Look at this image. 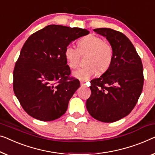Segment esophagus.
<instances>
[{"label":"esophagus","mask_w":155,"mask_h":155,"mask_svg":"<svg viewBox=\"0 0 155 155\" xmlns=\"http://www.w3.org/2000/svg\"><path fill=\"white\" fill-rule=\"evenodd\" d=\"M80 84H81V86H85V83L83 81H80Z\"/></svg>","instance_id":"esophagus-1"}]
</instances>
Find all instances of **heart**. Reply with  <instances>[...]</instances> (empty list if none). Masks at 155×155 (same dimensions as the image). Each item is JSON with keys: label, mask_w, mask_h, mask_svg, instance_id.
<instances>
[{"label": "heart", "mask_w": 155, "mask_h": 155, "mask_svg": "<svg viewBox=\"0 0 155 155\" xmlns=\"http://www.w3.org/2000/svg\"><path fill=\"white\" fill-rule=\"evenodd\" d=\"M78 48L73 45H69L65 49L64 56L68 66L71 68L77 66L80 53L88 52L86 66L74 71L72 75L80 80H87L100 72H104L110 66L113 58V50L108 42L97 35H89L78 41Z\"/></svg>", "instance_id": "1"}]
</instances>
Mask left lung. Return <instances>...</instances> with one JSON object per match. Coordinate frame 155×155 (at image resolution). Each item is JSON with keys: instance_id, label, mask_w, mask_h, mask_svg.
<instances>
[{"instance_id": "8db88e82", "label": "left lung", "mask_w": 155, "mask_h": 155, "mask_svg": "<svg viewBox=\"0 0 155 155\" xmlns=\"http://www.w3.org/2000/svg\"><path fill=\"white\" fill-rule=\"evenodd\" d=\"M94 31L106 38L113 58L107 70L91 81V95L86 106L94 119L111 123L127 116L137 104L144 81L143 64L133 44L122 33L107 28Z\"/></svg>"}]
</instances>
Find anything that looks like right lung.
Instances as JSON below:
<instances>
[{
	"label": "right lung",
	"instance_id": "obj_1",
	"mask_svg": "<svg viewBox=\"0 0 155 155\" xmlns=\"http://www.w3.org/2000/svg\"><path fill=\"white\" fill-rule=\"evenodd\" d=\"M89 31L49 25L31 35L22 47L13 72V89L20 104L32 117L48 122L66 113L68 102L80 86L68 78L65 59L68 45Z\"/></svg>",
	"mask_w": 155,
	"mask_h": 155
}]
</instances>
